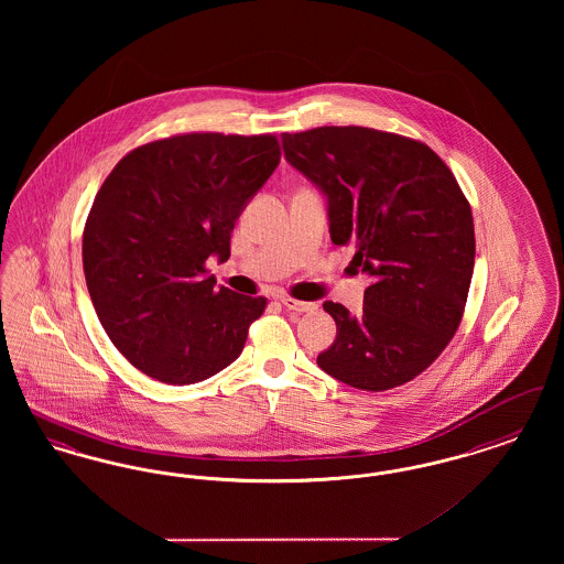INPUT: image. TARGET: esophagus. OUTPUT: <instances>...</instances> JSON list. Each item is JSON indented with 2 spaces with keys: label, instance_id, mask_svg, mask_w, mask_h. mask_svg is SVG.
<instances>
[{
  "label": "esophagus",
  "instance_id": "34e87169",
  "mask_svg": "<svg viewBox=\"0 0 564 564\" xmlns=\"http://www.w3.org/2000/svg\"><path fill=\"white\" fill-rule=\"evenodd\" d=\"M281 304L295 313H313L317 308V304H313V302H302V300H294L290 295H281Z\"/></svg>",
  "mask_w": 564,
  "mask_h": 564
}]
</instances>
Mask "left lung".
Here are the masks:
<instances>
[{"instance_id":"obj_1","label":"left lung","mask_w":564,"mask_h":564,"mask_svg":"<svg viewBox=\"0 0 564 564\" xmlns=\"http://www.w3.org/2000/svg\"><path fill=\"white\" fill-rule=\"evenodd\" d=\"M285 161L327 203L329 237L355 247L372 279L364 313L323 302L336 340L317 366L364 391L421 375L455 336L469 292L476 235L467 198L421 141L364 127L283 133Z\"/></svg>"}]
</instances>
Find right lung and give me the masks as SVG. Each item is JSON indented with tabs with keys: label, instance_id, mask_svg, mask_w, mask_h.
I'll use <instances>...</instances> for the list:
<instances>
[{
	"label": "right lung",
	"instance_id": "right-lung-1",
	"mask_svg": "<svg viewBox=\"0 0 564 564\" xmlns=\"http://www.w3.org/2000/svg\"><path fill=\"white\" fill-rule=\"evenodd\" d=\"M279 161L272 134H177L127 154L97 192L82 237L86 288L143 375L194 384L241 355L267 300L215 288L205 262L230 258V232Z\"/></svg>",
	"mask_w": 564,
	"mask_h": 564
}]
</instances>
